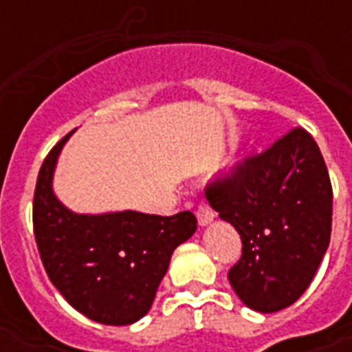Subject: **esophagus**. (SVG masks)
Masks as SVG:
<instances>
[{
  "mask_svg": "<svg viewBox=\"0 0 352 352\" xmlns=\"http://www.w3.org/2000/svg\"><path fill=\"white\" fill-rule=\"evenodd\" d=\"M196 217H198V224L199 226H207V224H211L214 219V211L206 204H199L198 211H196Z\"/></svg>",
  "mask_w": 352,
  "mask_h": 352,
  "instance_id": "34e87169",
  "label": "esophagus"
}]
</instances>
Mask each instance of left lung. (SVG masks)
Here are the masks:
<instances>
[{
  "label": "left lung",
  "mask_w": 352,
  "mask_h": 352,
  "mask_svg": "<svg viewBox=\"0 0 352 352\" xmlns=\"http://www.w3.org/2000/svg\"><path fill=\"white\" fill-rule=\"evenodd\" d=\"M222 221L241 236L228 272L239 300L258 313L292 305L305 292L332 232V184L320 148L294 128L206 188Z\"/></svg>",
  "instance_id": "8db88e82"
}]
</instances>
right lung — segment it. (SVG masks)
<instances>
[{
	"label": "right lung",
	"instance_id": "1",
	"mask_svg": "<svg viewBox=\"0 0 352 352\" xmlns=\"http://www.w3.org/2000/svg\"><path fill=\"white\" fill-rule=\"evenodd\" d=\"M75 131V130H73ZM69 131L43 162L34 194V234L50 283L96 322L133 324L145 317L177 247L196 232V217L139 211L73 213L52 179Z\"/></svg>",
	"mask_w": 352,
	"mask_h": 352
}]
</instances>
